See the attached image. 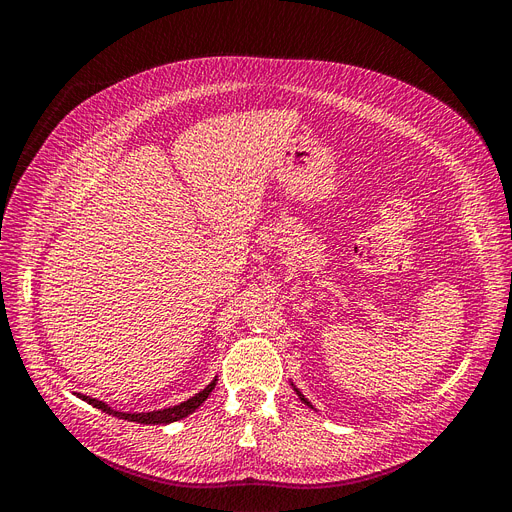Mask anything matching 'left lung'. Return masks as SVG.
Segmentation results:
<instances>
[{
  "instance_id": "8db88e82",
  "label": "left lung",
  "mask_w": 512,
  "mask_h": 512,
  "mask_svg": "<svg viewBox=\"0 0 512 512\" xmlns=\"http://www.w3.org/2000/svg\"><path fill=\"white\" fill-rule=\"evenodd\" d=\"M294 391H297V395H299V399L303 401V404H307V406H309V401H307V399H305V397L299 393V389H294ZM309 408H312V406H309Z\"/></svg>"
}]
</instances>
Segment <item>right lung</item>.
<instances>
[{
	"label": "right lung",
	"instance_id": "add662e5",
	"mask_svg": "<svg viewBox=\"0 0 512 512\" xmlns=\"http://www.w3.org/2000/svg\"><path fill=\"white\" fill-rule=\"evenodd\" d=\"M215 382H218V378H213V382H209L203 391L196 393L194 397H190L188 401H183V404L179 406H170V408H164V410H153V412H117L113 410L111 406H106L104 401L100 399H94V397H87V395H81L79 397L83 401H87L89 406H94L106 414H113V416H119L123 418V421H132V423H141V425H168V423H175V421H181V418H185L188 414H192L198 406L205 404V399L211 395V391L215 389Z\"/></svg>",
	"mask_w": 512,
	"mask_h": 512
}]
</instances>
